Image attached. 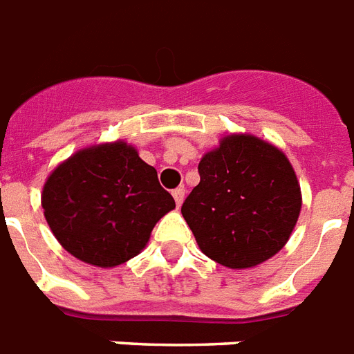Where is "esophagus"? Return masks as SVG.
I'll list each match as a JSON object with an SVG mask.
<instances>
[{
    "instance_id": "esophagus-1",
    "label": "esophagus",
    "mask_w": 354,
    "mask_h": 354,
    "mask_svg": "<svg viewBox=\"0 0 354 354\" xmlns=\"http://www.w3.org/2000/svg\"><path fill=\"white\" fill-rule=\"evenodd\" d=\"M172 196L176 200V205L180 207L183 203V200H185V189H183V187H178V189L172 191Z\"/></svg>"
}]
</instances>
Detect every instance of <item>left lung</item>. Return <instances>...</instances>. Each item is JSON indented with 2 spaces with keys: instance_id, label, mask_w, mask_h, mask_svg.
<instances>
[{
  "instance_id": "obj_1",
  "label": "left lung",
  "mask_w": 354,
  "mask_h": 354,
  "mask_svg": "<svg viewBox=\"0 0 354 354\" xmlns=\"http://www.w3.org/2000/svg\"><path fill=\"white\" fill-rule=\"evenodd\" d=\"M200 183L182 205L205 257L247 269L286 245L301 209L300 183L278 147L251 134H229L198 165Z\"/></svg>"
}]
</instances>
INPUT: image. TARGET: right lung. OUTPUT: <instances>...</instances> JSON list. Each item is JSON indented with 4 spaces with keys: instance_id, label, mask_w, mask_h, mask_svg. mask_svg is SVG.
<instances>
[{
    "instance_id": "obj_1",
    "label": "right lung",
    "mask_w": 354,
    "mask_h": 354,
    "mask_svg": "<svg viewBox=\"0 0 354 354\" xmlns=\"http://www.w3.org/2000/svg\"><path fill=\"white\" fill-rule=\"evenodd\" d=\"M41 205L56 240L77 260L116 267L142 252L156 222L176 203L125 142L77 151L43 185Z\"/></svg>"
}]
</instances>
